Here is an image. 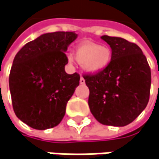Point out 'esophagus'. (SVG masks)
<instances>
[{
    "mask_svg": "<svg viewBox=\"0 0 159 159\" xmlns=\"http://www.w3.org/2000/svg\"><path fill=\"white\" fill-rule=\"evenodd\" d=\"M80 83L81 84V85H84V84H85V80H84L82 77H80Z\"/></svg>",
    "mask_w": 159,
    "mask_h": 159,
    "instance_id": "esophagus-1",
    "label": "esophagus"
}]
</instances>
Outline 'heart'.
<instances>
[{
	"label": "heart",
	"instance_id": "b5f03b06",
	"mask_svg": "<svg viewBox=\"0 0 159 159\" xmlns=\"http://www.w3.org/2000/svg\"><path fill=\"white\" fill-rule=\"evenodd\" d=\"M75 60L82 65L84 70L89 74H98L106 70L112 60V51L107 45H100L90 41H85L78 45L74 51ZM68 61L73 62V57Z\"/></svg>",
	"mask_w": 159,
	"mask_h": 159
}]
</instances>
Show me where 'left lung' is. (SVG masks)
Segmentation results:
<instances>
[{"instance_id": "1", "label": "left lung", "mask_w": 159, "mask_h": 159, "mask_svg": "<svg viewBox=\"0 0 159 159\" xmlns=\"http://www.w3.org/2000/svg\"><path fill=\"white\" fill-rule=\"evenodd\" d=\"M110 45L112 60L106 70L85 75L89 106L98 122L123 127L133 122L149 99L151 72L136 44L117 36H101Z\"/></svg>"}]
</instances>
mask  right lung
Wrapping results in <instances>:
<instances>
[{
	"label": "right lung",
	"instance_id": "right-lung-1",
	"mask_svg": "<svg viewBox=\"0 0 159 159\" xmlns=\"http://www.w3.org/2000/svg\"><path fill=\"white\" fill-rule=\"evenodd\" d=\"M75 32L46 33L26 44L13 60L9 85L15 115L36 130L57 126L80 85V75L68 74L65 52Z\"/></svg>",
	"mask_w": 159,
	"mask_h": 159
}]
</instances>
